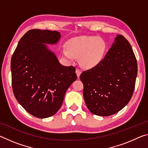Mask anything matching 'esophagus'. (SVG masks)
Listing matches in <instances>:
<instances>
[{"instance_id": "obj_1", "label": "esophagus", "mask_w": 148, "mask_h": 148, "mask_svg": "<svg viewBox=\"0 0 148 148\" xmlns=\"http://www.w3.org/2000/svg\"><path fill=\"white\" fill-rule=\"evenodd\" d=\"M76 74H77V77L79 78V76H80V74H81V73H82V72L80 71V70L77 69L76 70Z\"/></svg>"}]
</instances>
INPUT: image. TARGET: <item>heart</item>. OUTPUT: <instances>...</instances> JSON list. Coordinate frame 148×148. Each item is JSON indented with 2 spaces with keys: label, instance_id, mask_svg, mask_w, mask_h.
<instances>
[{
  "label": "heart",
  "instance_id": "1",
  "mask_svg": "<svg viewBox=\"0 0 148 148\" xmlns=\"http://www.w3.org/2000/svg\"><path fill=\"white\" fill-rule=\"evenodd\" d=\"M68 48H62V54L70 61L80 57V64L86 69L97 66L104 59L106 44L103 39L95 36H79L67 42Z\"/></svg>",
  "mask_w": 148,
  "mask_h": 148
}]
</instances>
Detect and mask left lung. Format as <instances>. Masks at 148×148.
<instances>
[{"instance_id": "obj_1", "label": "left lung", "mask_w": 148, "mask_h": 148, "mask_svg": "<svg viewBox=\"0 0 148 148\" xmlns=\"http://www.w3.org/2000/svg\"><path fill=\"white\" fill-rule=\"evenodd\" d=\"M137 72L131 44L117 34L101 63L80 75L89 111L97 116H109L123 108L133 94Z\"/></svg>"}]
</instances>
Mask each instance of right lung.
<instances>
[{
  "mask_svg": "<svg viewBox=\"0 0 148 148\" xmlns=\"http://www.w3.org/2000/svg\"><path fill=\"white\" fill-rule=\"evenodd\" d=\"M57 31L32 29L20 39L11 60L14 96L23 108L38 118L56 114L65 92L76 81L74 66H65L47 44H56Z\"/></svg>",
  "mask_w": 148,
  "mask_h": 148,
  "instance_id": "add662e5",
  "label": "right lung"
}]
</instances>
